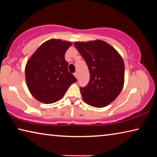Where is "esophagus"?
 <instances>
[{
    "label": "esophagus",
    "instance_id": "obj_1",
    "mask_svg": "<svg viewBox=\"0 0 157 157\" xmlns=\"http://www.w3.org/2000/svg\"><path fill=\"white\" fill-rule=\"evenodd\" d=\"M73 75H74V76L76 78H78V73H77V72L74 73H73Z\"/></svg>",
    "mask_w": 157,
    "mask_h": 157
}]
</instances>
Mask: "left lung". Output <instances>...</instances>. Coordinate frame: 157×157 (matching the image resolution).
<instances>
[{"label": "left lung", "mask_w": 157, "mask_h": 157, "mask_svg": "<svg viewBox=\"0 0 157 157\" xmlns=\"http://www.w3.org/2000/svg\"><path fill=\"white\" fill-rule=\"evenodd\" d=\"M75 46L88 66L89 83L80 88L86 104L98 108L105 107L121 94L124 82V63L119 52L100 39L76 41Z\"/></svg>", "instance_id": "1"}]
</instances>
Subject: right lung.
Listing matches in <instances>:
<instances>
[{
	"instance_id": "right-lung-1",
	"label": "right lung",
	"mask_w": 157,
	"mask_h": 157,
	"mask_svg": "<svg viewBox=\"0 0 157 157\" xmlns=\"http://www.w3.org/2000/svg\"><path fill=\"white\" fill-rule=\"evenodd\" d=\"M73 42L51 39L39 46L26 63V84L39 102L51 104L62 99L68 87L77 81L68 71L65 53Z\"/></svg>"
}]
</instances>
